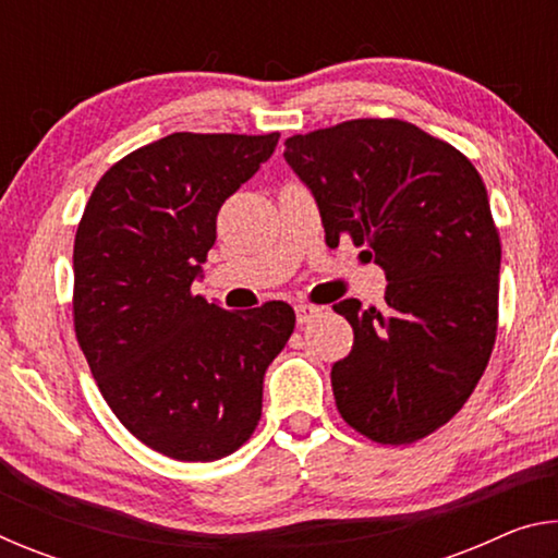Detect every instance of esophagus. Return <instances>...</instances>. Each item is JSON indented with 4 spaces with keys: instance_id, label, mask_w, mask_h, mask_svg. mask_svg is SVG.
I'll list each match as a JSON object with an SVG mask.
<instances>
[{
    "instance_id": "1",
    "label": "esophagus",
    "mask_w": 558,
    "mask_h": 558,
    "mask_svg": "<svg viewBox=\"0 0 558 558\" xmlns=\"http://www.w3.org/2000/svg\"><path fill=\"white\" fill-rule=\"evenodd\" d=\"M319 315H323V307H317V305H298V307H295L298 325L315 323V319H317Z\"/></svg>"
}]
</instances>
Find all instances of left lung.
Instances as JSON below:
<instances>
[{"label": "left lung", "mask_w": 558, "mask_h": 558, "mask_svg": "<svg viewBox=\"0 0 558 558\" xmlns=\"http://www.w3.org/2000/svg\"><path fill=\"white\" fill-rule=\"evenodd\" d=\"M286 162L315 196L325 239L352 235L384 270L381 307H335L354 329L332 366L337 409L376 442H413L470 399L497 335L499 235L483 177L403 120L292 135Z\"/></svg>", "instance_id": "left-lung-1"}]
</instances>
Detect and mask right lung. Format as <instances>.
<instances>
[{
  "mask_svg": "<svg viewBox=\"0 0 558 558\" xmlns=\"http://www.w3.org/2000/svg\"><path fill=\"white\" fill-rule=\"evenodd\" d=\"M278 137L174 132L140 147L102 174L75 231V337L122 426L167 458L241 448L295 329L286 302L229 313L192 292L221 204Z\"/></svg>",
  "mask_w": 558,
  "mask_h": 558,
  "instance_id": "add662e5",
  "label": "right lung"
}]
</instances>
